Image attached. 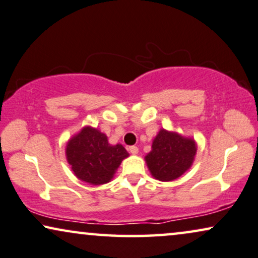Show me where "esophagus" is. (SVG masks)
Listing matches in <instances>:
<instances>
[{"label": "esophagus", "instance_id": "obj_1", "mask_svg": "<svg viewBox=\"0 0 258 258\" xmlns=\"http://www.w3.org/2000/svg\"><path fill=\"white\" fill-rule=\"evenodd\" d=\"M128 151H130V153L135 154V156H136V154H138V152H139L138 147H137V146H131V147H130V149H128Z\"/></svg>", "mask_w": 258, "mask_h": 258}]
</instances>
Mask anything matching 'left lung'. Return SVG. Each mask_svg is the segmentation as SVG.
Wrapping results in <instances>:
<instances>
[{
	"mask_svg": "<svg viewBox=\"0 0 258 258\" xmlns=\"http://www.w3.org/2000/svg\"><path fill=\"white\" fill-rule=\"evenodd\" d=\"M196 153L197 143L194 138L161 128L145 161L152 177L160 181H172L190 169Z\"/></svg>",
	"mask_w": 258,
	"mask_h": 258,
	"instance_id": "1",
	"label": "left lung"
}]
</instances>
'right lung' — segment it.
<instances>
[{
  "mask_svg": "<svg viewBox=\"0 0 258 258\" xmlns=\"http://www.w3.org/2000/svg\"><path fill=\"white\" fill-rule=\"evenodd\" d=\"M130 154L121 144L111 145L107 136L85 126L67 142L66 158L78 179L91 185L108 183Z\"/></svg>",
  "mask_w": 258,
  "mask_h": 258,
  "instance_id": "obj_1",
  "label": "right lung"
}]
</instances>
